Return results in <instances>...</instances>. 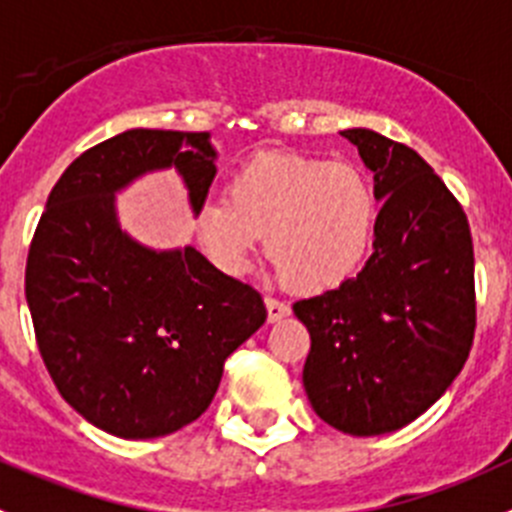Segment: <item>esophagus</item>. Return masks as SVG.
<instances>
[{"mask_svg":"<svg viewBox=\"0 0 512 512\" xmlns=\"http://www.w3.org/2000/svg\"><path fill=\"white\" fill-rule=\"evenodd\" d=\"M265 308H267V321H270V324H275V321L285 319V316H288V313H290L288 303L278 301V298H265Z\"/></svg>","mask_w":512,"mask_h":512,"instance_id":"obj_1","label":"esophagus"}]
</instances>
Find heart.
<instances>
[{
	"instance_id": "b5f03b06",
	"label": "heart",
	"mask_w": 512,
	"mask_h": 512,
	"mask_svg": "<svg viewBox=\"0 0 512 512\" xmlns=\"http://www.w3.org/2000/svg\"><path fill=\"white\" fill-rule=\"evenodd\" d=\"M375 222V191L357 168L265 150L234 170L227 199L199 206L196 237L214 267L242 275L265 234L285 285L324 293L357 273Z\"/></svg>"
}]
</instances>
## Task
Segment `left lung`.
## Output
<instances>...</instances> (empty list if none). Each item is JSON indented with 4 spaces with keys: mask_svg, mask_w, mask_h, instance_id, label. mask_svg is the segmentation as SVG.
<instances>
[{
    "mask_svg": "<svg viewBox=\"0 0 512 512\" xmlns=\"http://www.w3.org/2000/svg\"><path fill=\"white\" fill-rule=\"evenodd\" d=\"M375 173V252L357 278L293 303L311 334L303 388L321 421L352 436L398 431L446 393L477 326L467 214L403 142L344 130Z\"/></svg>",
    "mask_w": 512,
    "mask_h": 512,
    "instance_id": "8db88e82",
    "label": "left lung"
}]
</instances>
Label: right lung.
Masks as SVG:
<instances>
[{
    "label": "right lung",
    "mask_w": 512,
    "mask_h": 512,
    "mask_svg": "<svg viewBox=\"0 0 512 512\" xmlns=\"http://www.w3.org/2000/svg\"><path fill=\"white\" fill-rule=\"evenodd\" d=\"M209 132L127 130L78 155L53 186L25 267L40 357L96 428L158 439L214 400L229 354L267 319L252 285L193 247L155 252L119 229L114 193L176 168L193 214L216 176Z\"/></svg>",
    "instance_id": "1"
}]
</instances>
